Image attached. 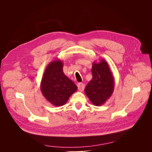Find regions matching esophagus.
Segmentation results:
<instances>
[{"label":"esophagus","mask_w":152,"mask_h":152,"mask_svg":"<svg viewBox=\"0 0 152 152\" xmlns=\"http://www.w3.org/2000/svg\"><path fill=\"white\" fill-rule=\"evenodd\" d=\"M77 87L80 91H83L84 89V84L83 83H79L77 84Z\"/></svg>","instance_id":"obj_1"}]
</instances>
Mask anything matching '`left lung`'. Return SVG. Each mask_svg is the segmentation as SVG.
<instances>
[{"label":"left lung","instance_id":"1","mask_svg":"<svg viewBox=\"0 0 152 152\" xmlns=\"http://www.w3.org/2000/svg\"><path fill=\"white\" fill-rule=\"evenodd\" d=\"M93 79L85 88V93L96 106L104 104L113 94L114 78L108 63L104 59L93 63L91 69Z\"/></svg>","mask_w":152,"mask_h":152}]
</instances>
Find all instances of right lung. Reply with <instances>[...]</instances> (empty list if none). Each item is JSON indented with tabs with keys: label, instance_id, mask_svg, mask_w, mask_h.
Returning a JSON list of instances; mask_svg holds the SVG:
<instances>
[{
	"label": "right lung",
	"instance_id": "add662e5",
	"mask_svg": "<svg viewBox=\"0 0 152 152\" xmlns=\"http://www.w3.org/2000/svg\"><path fill=\"white\" fill-rule=\"evenodd\" d=\"M63 63L60 60L50 62L44 71L40 83V90L48 102L55 107L65 104L77 87L63 71Z\"/></svg>",
	"mask_w": 152,
	"mask_h": 152
}]
</instances>
